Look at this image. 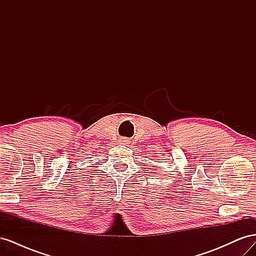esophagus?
Returning a JSON list of instances; mask_svg holds the SVG:
<instances>
[{"label": "esophagus", "instance_id": "obj_1", "mask_svg": "<svg viewBox=\"0 0 256 256\" xmlns=\"http://www.w3.org/2000/svg\"><path fill=\"white\" fill-rule=\"evenodd\" d=\"M120 143L122 144V145H128L130 143V140L127 138H120Z\"/></svg>", "mask_w": 256, "mask_h": 256}]
</instances>
